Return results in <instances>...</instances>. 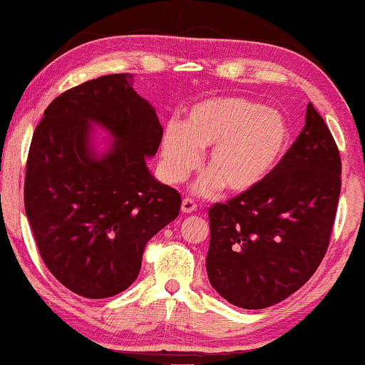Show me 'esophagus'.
I'll return each mask as SVG.
<instances>
[{"mask_svg": "<svg viewBox=\"0 0 365 365\" xmlns=\"http://www.w3.org/2000/svg\"><path fill=\"white\" fill-rule=\"evenodd\" d=\"M181 210L184 214H192V212H195V210H197V204H195V200L186 197V199H182Z\"/></svg>", "mask_w": 365, "mask_h": 365, "instance_id": "34e87169", "label": "esophagus"}]
</instances>
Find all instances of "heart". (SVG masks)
<instances>
[{
	"mask_svg": "<svg viewBox=\"0 0 365 365\" xmlns=\"http://www.w3.org/2000/svg\"><path fill=\"white\" fill-rule=\"evenodd\" d=\"M289 128L277 110L244 97H214L195 103L186 123L168 125L163 136V168L171 182L182 181L210 150L207 170L195 191L202 195L222 186L245 194L260 186L282 160Z\"/></svg>",
	"mask_w": 365,
	"mask_h": 365,
	"instance_id": "obj_1",
	"label": "heart"
}]
</instances>
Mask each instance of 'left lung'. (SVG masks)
<instances>
[{
    "label": "left lung",
    "instance_id": "obj_1",
    "mask_svg": "<svg viewBox=\"0 0 365 365\" xmlns=\"http://www.w3.org/2000/svg\"><path fill=\"white\" fill-rule=\"evenodd\" d=\"M339 194V150L308 103L303 130L270 176L209 209L205 268L212 288L244 309L293 294L324 258Z\"/></svg>",
    "mask_w": 365,
    "mask_h": 365
}]
</instances>
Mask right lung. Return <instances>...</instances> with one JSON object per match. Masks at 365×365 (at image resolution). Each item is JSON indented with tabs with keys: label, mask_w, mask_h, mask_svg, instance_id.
Wrapping results in <instances>:
<instances>
[{
	"label": "right lung",
	"mask_w": 365,
	"mask_h": 365,
	"mask_svg": "<svg viewBox=\"0 0 365 365\" xmlns=\"http://www.w3.org/2000/svg\"><path fill=\"white\" fill-rule=\"evenodd\" d=\"M131 83L133 73H112L61 93L31 141L26 215L46 267L83 298L125 292L148 240L181 209L176 189L146 166L163 126ZM92 124L115 138L102 155L91 145Z\"/></svg>",
	"instance_id": "right-lung-1"
}]
</instances>
